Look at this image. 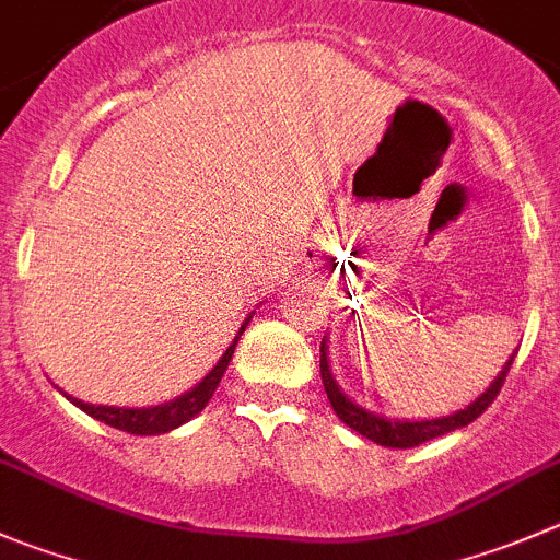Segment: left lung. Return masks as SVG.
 Returning a JSON list of instances; mask_svg holds the SVG:
<instances>
[{
  "label": "left lung",
  "mask_w": 560,
  "mask_h": 560,
  "mask_svg": "<svg viewBox=\"0 0 560 560\" xmlns=\"http://www.w3.org/2000/svg\"><path fill=\"white\" fill-rule=\"evenodd\" d=\"M511 363H514V354L509 357V363L503 365V371L494 376V382L487 387V393H481L476 401L467 404V407L459 409V412L443 415V418H434V420H387L382 418V415H374L369 412V409L360 407V404H354L338 385H335L332 371H329V363H327V340L322 343V382L335 415H338L349 429H354L357 434L369 436L371 443L385 445V448H415V445L425 443V440H434V436L448 434V431L472 423V420H476L478 415H481L483 409L498 398Z\"/></svg>",
  "instance_id": "8db88e82"
}]
</instances>
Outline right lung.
I'll use <instances>...</instances> for the list:
<instances>
[{"label":"right lung","mask_w":560,"mask_h":560,"mask_svg":"<svg viewBox=\"0 0 560 560\" xmlns=\"http://www.w3.org/2000/svg\"><path fill=\"white\" fill-rule=\"evenodd\" d=\"M249 318H253V316L244 318L242 329H238V335L233 338V343L228 346L225 354L220 357V363H217L214 369H211L209 374L203 376V382H197L191 390H186L184 396L173 398V401L159 404V407H145V409L101 407V404L95 407V404H84V401H79V398H71V396H68V401L77 404V407L82 409V412H88L90 418L101 420V423L112 425V429L129 431V434H164V431H170V429H178L180 423L191 420L197 412H203V407L209 404V398L214 396L217 385H220L222 374L228 371V363H231L233 349H236L238 338H242V332L247 329Z\"/></svg>","instance_id":"add662e5"}]
</instances>
